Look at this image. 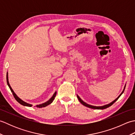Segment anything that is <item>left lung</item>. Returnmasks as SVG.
<instances>
[{"label": "left lung", "instance_id": "8db88e82", "mask_svg": "<svg viewBox=\"0 0 135 135\" xmlns=\"http://www.w3.org/2000/svg\"><path fill=\"white\" fill-rule=\"evenodd\" d=\"M125 86H125V87H124V90H123V91H122V93L119 94V96L117 97V98L115 99V100H114L113 102H112L111 103H110V104H106V105H103V106H94V105H89V104H87V103H86L85 102H84V101H83V100L80 98L79 97V96H78V95H77V97H78V100H79V101L81 102V103L82 104H83L84 105H85V106H86V107H89V108H92V109H97V110H103V109H105V108H108V107H110V106H111V105H113L114 103H115L117 100L118 99V98L119 97L121 96V94L124 93V90H125Z\"/></svg>", "mask_w": 135, "mask_h": 135}]
</instances>
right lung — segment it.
<instances>
[{"label":"right lung","mask_w":135,"mask_h":135,"mask_svg":"<svg viewBox=\"0 0 135 135\" xmlns=\"http://www.w3.org/2000/svg\"><path fill=\"white\" fill-rule=\"evenodd\" d=\"M6 79H7V85H8V87H9L10 90L11 91V92H12V93H13V94L14 98H15V99L17 100V101L18 102L20 103V104H21L22 105L27 106V107H31V106L32 105V104H29V103H26V102H25L24 101H23V100H22L21 99H20L19 97L16 95V94L14 92V91H13V90L12 89V88H11V86H10V84H9V82H8V73H7ZM56 93H57V92L56 91V92L54 93L53 96L51 97V98L48 100V101H47L46 102H45V103H42V104H39V105H36V107H38V108H42V107H46V106H47V105H49L50 104H51V103L53 102V101L54 99V97H55L56 96Z\"/></svg>","instance_id":"add662e5"}]
</instances>
